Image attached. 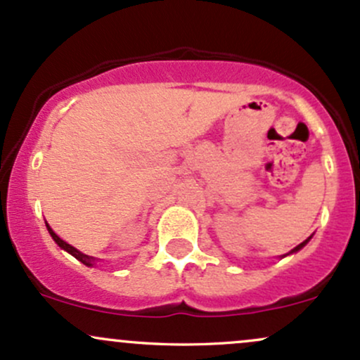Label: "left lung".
<instances>
[{"instance_id":"obj_1","label":"left lung","mask_w":360,"mask_h":360,"mask_svg":"<svg viewBox=\"0 0 360 360\" xmlns=\"http://www.w3.org/2000/svg\"><path fill=\"white\" fill-rule=\"evenodd\" d=\"M311 238H312V235H311V237H309V238H305V240H304L302 243H299V245H297V247H295V249H292V250H290V252H288V254H283V256H281V257H287V256H290V254H295V252H299V250H300V249H304V247H305V245H307V242H309V240H311Z\"/></svg>"}]
</instances>
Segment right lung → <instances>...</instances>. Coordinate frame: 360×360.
Listing matches in <instances>:
<instances>
[{"instance_id": "right-lung-1", "label": "right lung", "mask_w": 360, "mask_h": 360, "mask_svg": "<svg viewBox=\"0 0 360 360\" xmlns=\"http://www.w3.org/2000/svg\"><path fill=\"white\" fill-rule=\"evenodd\" d=\"M46 228H48V231H49V235H51V237H53V240H55V242L58 243V247H61V249H63V250H67L68 254H72L73 257H75V259H79V261L82 262V264H86V266H89V268H92V266H96V262H99V261H101V259H98V257H92V256H87V254L80 252V250H77L75 247L70 245V243H67V242H65V240H61V238L58 237V235L55 233V231H53V228L49 226L48 223H46Z\"/></svg>"}]
</instances>
